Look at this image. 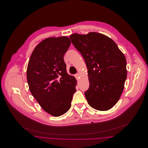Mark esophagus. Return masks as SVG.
<instances>
[{
    "instance_id": "34e87169",
    "label": "esophagus",
    "mask_w": 148,
    "mask_h": 148,
    "mask_svg": "<svg viewBox=\"0 0 148 148\" xmlns=\"http://www.w3.org/2000/svg\"><path fill=\"white\" fill-rule=\"evenodd\" d=\"M74 77H75L77 80H78V79H79V75L78 74H75V75H74Z\"/></svg>"
}]
</instances>
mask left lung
Instances as JSON below:
<instances>
[{"mask_svg": "<svg viewBox=\"0 0 148 148\" xmlns=\"http://www.w3.org/2000/svg\"><path fill=\"white\" fill-rule=\"evenodd\" d=\"M70 39L86 65L89 88L85 96L89 106L109 110L119 100L127 77V60L112 39L98 33L73 34Z\"/></svg>", "mask_w": 148, "mask_h": 148, "instance_id": "8db88e82", "label": "left lung"}]
</instances>
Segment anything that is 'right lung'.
Masks as SVG:
<instances>
[{
    "label": "right lung",
    "mask_w": 148,
    "mask_h": 148,
    "mask_svg": "<svg viewBox=\"0 0 148 148\" xmlns=\"http://www.w3.org/2000/svg\"><path fill=\"white\" fill-rule=\"evenodd\" d=\"M71 44L65 36L45 39L35 47L28 65L30 91L42 109L55 116L69 110L76 92L77 80L67 73L64 60Z\"/></svg>",
    "instance_id": "obj_1"
}]
</instances>
